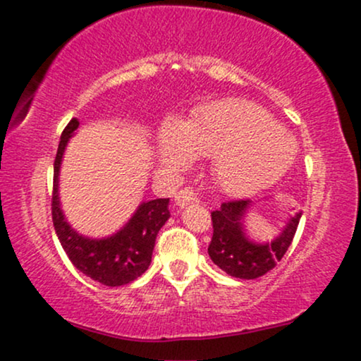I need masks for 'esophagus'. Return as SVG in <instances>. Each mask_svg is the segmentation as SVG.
<instances>
[{
	"instance_id": "34e87169",
	"label": "esophagus",
	"mask_w": 361,
	"mask_h": 361,
	"mask_svg": "<svg viewBox=\"0 0 361 361\" xmlns=\"http://www.w3.org/2000/svg\"><path fill=\"white\" fill-rule=\"evenodd\" d=\"M176 202L179 207H184L190 202H197V192L192 188H184L176 194Z\"/></svg>"
}]
</instances>
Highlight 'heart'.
<instances>
[{"instance_id": "b5f03b06", "label": "heart", "mask_w": 361, "mask_h": 361, "mask_svg": "<svg viewBox=\"0 0 361 361\" xmlns=\"http://www.w3.org/2000/svg\"><path fill=\"white\" fill-rule=\"evenodd\" d=\"M298 143L260 106L224 99L202 106L182 126L165 123L157 155L165 167L184 171L194 155L214 157V177L230 194L269 188L289 171Z\"/></svg>"}]
</instances>
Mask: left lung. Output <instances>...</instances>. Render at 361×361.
I'll return each mask as SVG.
<instances>
[{
  "label": "left lung",
  "instance_id": "1",
  "mask_svg": "<svg viewBox=\"0 0 361 361\" xmlns=\"http://www.w3.org/2000/svg\"><path fill=\"white\" fill-rule=\"evenodd\" d=\"M252 201L223 202L218 211L211 213L213 219V238H211L207 253L211 260L228 275L236 279H258L274 269L282 260L294 240L295 230L300 219L298 213L289 219L283 231L270 243H255L250 241L243 233V216Z\"/></svg>",
  "mask_w": 361,
  "mask_h": 361
}]
</instances>
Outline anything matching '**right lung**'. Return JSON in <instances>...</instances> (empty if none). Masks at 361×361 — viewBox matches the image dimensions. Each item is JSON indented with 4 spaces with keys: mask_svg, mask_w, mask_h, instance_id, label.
<instances>
[{
    "mask_svg": "<svg viewBox=\"0 0 361 361\" xmlns=\"http://www.w3.org/2000/svg\"><path fill=\"white\" fill-rule=\"evenodd\" d=\"M75 118L67 123L61 135L57 155L54 162V192L52 221L63 252L72 265L92 281L109 287L125 286L133 282L148 269L152 262L157 235L165 221L171 218L169 199H154L142 202L131 219L120 231L108 238L92 240L79 235L66 221L59 201V171L67 142L78 130Z\"/></svg>",
    "mask_w": 361,
    "mask_h": 361,
    "instance_id": "add662e5",
    "label": "right lung"
}]
</instances>
